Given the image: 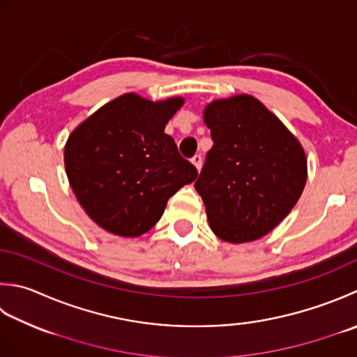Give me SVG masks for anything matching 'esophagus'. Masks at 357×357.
Wrapping results in <instances>:
<instances>
[{
    "mask_svg": "<svg viewBox=\"0 0 357 357\" xmlns=\"http://www.w3.org/2000/svg\"><path fill=\"white\" fill-rule=\"evenodd\" d=\"M192 164L197 167V170L199 172L201 170V167H202V158H201V155H195L193 158H192Z\"/></svg>",
    "mask_w": 357,
    "mask_h": 357,
    "instance_id": "esophagus-1",
    "label": "esophagus"
}]
</instances>
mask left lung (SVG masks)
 Returning <instances> with one entry per match:
<instances>
[{
	"instance_id": "1",
	"label": "left lung",
	"mask_w": 357,
	"mask_h": 357,
	"mask_svg": "<svg viewBox=\"0 0 357 357\" xmlns=\"http://www.w3.org/2000/svg\"><path fill=\"white\" fill-rule=\"evenodd\" d=\"M213 146L195 183L218 238L248 243L269 234L296 206L308 167L303 146L249 94L204 109Z\"/></svg>"
}]
</instances>
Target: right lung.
I'll use <instances>...</instances> for the list:
<instances>
[{"label": "right lung", "mask_w": 357, "mask_h": 357, "mask_svg": "<svg viewBox=\"0 0 357 357\" xmlns=\"http://www.w3.org/2000/svg\"><path fill=\"white\" fill-rule=\"evenodd\" d=\"M183 103V97L151 102L123 94L103 105L68 137L69 184L102 229L119 236L149 232L169 198L197 179L198 170L164 132Z\"/></svg>", "instance_id": "add662e5"}]
</instances>
